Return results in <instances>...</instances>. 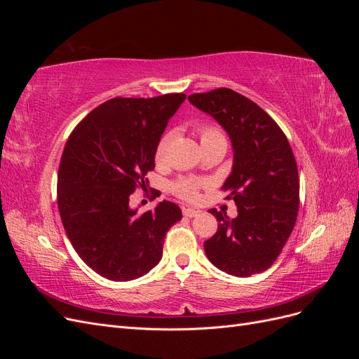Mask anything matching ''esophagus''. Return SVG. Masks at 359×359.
Instances as JSON below:
<instances>
[{
  "label": "esophagus",
  "instance_id": "obj_1",
  "mask_svg": "<svg viewBox=\"0 0 359 359\" xmlns=\"http://www.w3.org/2000/svg\"><path fill=\"white\" fill-rule=\"evenodd\" d=\"M199 212H201V211L193 210V208H182V214L186 215V217H190V219H191V217H196Z\"/></svg>",
  "mask_w": 359,
  "mask_h": 359
}]
</instances>
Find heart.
<instances>
[{"label":"heart","instance_id":"obj_1","mask_svg":"<svg viewBox=\"0 0 359 359\" xmlns=\"http://www.w3.org/2000/svg\"><path fill=\"white\" fill-rule=\"evenodd\" d=\"M196 132H198V136L201 139L202 148L212 145V144H217V142H226L222 130L217 126L211 124V123L199 124L196 127ZM169 140H170L169 133L163 135L158 139L156 151H154V160H156V163H158V165H160V163L165 161ZM202 186H203V182L196 180V178L181 177V178H178L177 181H173L170 184V190H172L173 194H175V196H178L184 201H187V202H194V201H198V198H199V191H201Z\"/></svg>","mask_w":359,"mask_h":359}]
</instances>
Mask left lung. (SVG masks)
<instances>
[{"label":"left lung","instance_id":"1","mask_svg":"<svg viewBox=\"0 0 359 359\" xmlns=\"http://www.w3.org/2000/svg\"><path fill=\"white\" fill-rule=\"evenodd\" d=\"M229 135L233 168L222 190L233 199L238 215L210 210L217 232L203 244L210 262L224 273L250 277L268 269L295 227L299 177L283 130L262 107L229 88L189 95Z\"/></svg>","mask_w":359,"mask_h":359}]
</instances>
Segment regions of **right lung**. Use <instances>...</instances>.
<instances>
[{
	"instance_id": "right-lung-1",
	"label": "right lung",
	"mask_w": 359,
	"mask_h": 359,
	"mask_svg": "<svg viewBox=\"0 0 359 359\" xmlns=\"http://www.w3.org/2000/svg\"><path fill=\"white\" fill-rule=\"evenodd\" d=\"M184 100L182 93L115 97L86 115L64 147L57 191L64 231L79 257L104 278L127 281L149 273L160 262L166 232L182 219L169 201L144 214L128 202L148 184L158 139Z\"/></svg>"
}]
</instances>
